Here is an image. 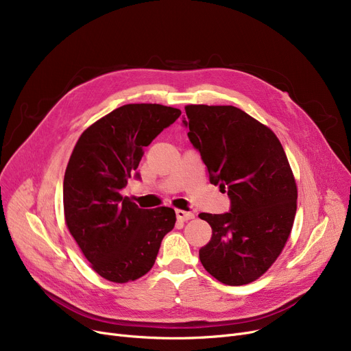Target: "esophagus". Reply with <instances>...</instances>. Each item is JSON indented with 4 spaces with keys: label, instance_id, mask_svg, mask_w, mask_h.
<instances>
[{
    "label": "esophagus",
    "instance_id": "esophagus-1",
    "mask_svg": "<svg viewBox=\"0 0 351 351\" xmlns=\"http://www.w3.org/2000/svg\"><path fill=\"white\" fill-rule=\"evenodd\" d=\"M176 217H178V220H182V222H188V220H191V219L195 217V215H193L192 212H186V210L178 209V210H176Z\"/></svg>",
    "mask_w": 351,
    "mask_h": 351
}]
</instances>
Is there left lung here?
<instances>
[{"label": "left lung", "instance_id": "1", "mask_svg": "<svg viewBox=\"0 0 351 351\" xmlns=\"http://www.w3.org/2000/svg\"><path fill=\"white\" fill-rule=\"evenodd\" d=\"M183 125L213 185L226 189L230 212L200 213L212 237L199 259L213 278L242 286L282 253L298 209V186L279 138L232 105H186ZM226 192V191H225Z\"/></svg>", "mask_w": 351, "mask_h": 351}]
</instances>
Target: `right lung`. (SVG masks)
I'll return each instance as SVG.
<instances>
[{"instance_id":"add662e5","label":"right lung","mask_w":351,"mask_h":351,"mask_svg":"<svg viewBox=\"0 0 351 351\" xmlns=\"http://www.w3.org/2000/svg\"><path fill=\"white\" fill-rule=\"evenodd\" d=\"M180 114L159 104L119 106L88 126L71 154L65 223L90 267L109 282H134L149 271L163 236L175 226L172 208L141 209L121 189L136 171L143 146Z\"/></svg>"}]
</instances>
